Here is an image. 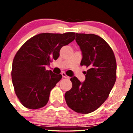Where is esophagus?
Here are the masks:
<instances>
[{
	"instance_id": "esophagus-1",
	"label": "esophagus",
	"mask_w": 133,
	"mask_h": 133,
	"mask_svg": "<svg viewBox=\"0 0 133 133\" xmlns=\"http://www.w3.org/2000/svg\"><path fill=\"white\" fill-rule=\"evenodd\" d=\"M62 77H64V78H68V79L69 78V77L67 76V74H65V72H62Z\"/></svg>"
}]
</instances>
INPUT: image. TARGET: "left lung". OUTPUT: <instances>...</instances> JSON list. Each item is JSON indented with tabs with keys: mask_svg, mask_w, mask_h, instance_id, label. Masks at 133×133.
Returning a JSON list of instances; mask_svg holds the SVG:
<instances>
[{
	"mask_svg": "<svg viewBox=\"0 0 133 133\" xmlns=\"http://www.w3.org/2000/svg\"><path fill=\"white\" fill-rule=\"evenodd\" d=\"M82 51L81 65L88 68L84 82L71 78V89L65 94L68 106L75 112L88 114L107 99L116 79V61L112 49L103 38L93 34L76 33Z\"/></svg>",
	"mask_w": 133,
	"mask_h": 133,
	"instance_id": "1",
	"label": "left lung"
}]
</instances>
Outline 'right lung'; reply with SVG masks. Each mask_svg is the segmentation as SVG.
<instances>
[{"label":"right lung","mask_w":133,"mask_h":133,"mask_svg":"<svg viewBox=\"0 0 133 133\" xmlns=\"http://www.w3.org/2000/svg\"><path fill=\"white\" fill-rule=\"evenodd\" d=\"M76 33H42L26 41L17 52L12 67V81L20 102L25 108L37 109L47 104L50 92L62 78L45 69L56 60L64 45L72 42Z\"/></svg>","instance_id":"obj_1"}]
</instances>
